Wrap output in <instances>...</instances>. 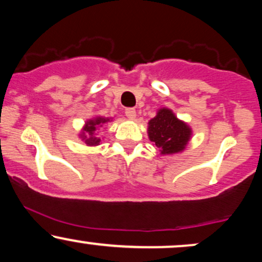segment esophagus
I'll list each match as a JSON object with an SVG mask.
<instances>
[{
    "instance_id": "obj_1",
    "label": "esophagus",
    "mask_w": 262,
    "mask_h": 262,
    "mask_svg": "<svg viewBox=\"0 0 262 262\" xmlns=\"http://www.w3.org/2000/svg\"><path fill=\"white\" fill-rule=\"evenodd\" d=\"M124 112H125V116H127L129 119H134L135 117H137V112H135L134 108H127Z\"/></svg>"
}]
</instances>
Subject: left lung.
Segmentation results:
<instances>
[{
	"label": "left lung",
	"mask_w": 262,
	"mask_h": 262,
	"mask_svg": "<svg viewBox=\"0 0 262 262\" xmlns=\"http://www.w3.org/2000/svg\"><path fill=\"white\" fill-rule=\"evenodd\" d=\"M148 135L161 155H172L185 150L192 137V129L177 118L170 108L162 107L149 121Z\"/></svg>",
	"instance_id": "left-lung-1"
}]
</instances>
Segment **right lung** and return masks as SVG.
<instances>
[{
	"mask_svg": "<svg viewBox=\"0 0 262 262\" xmlns=\"http://www.w3.org/2000/svg\"><path fill=\"white\" fill-rule=\"evenodd\" d=\"M108 122H112V118H106V117L101 116L93 117V118L85 122V125L81 129L79 138L82 141H85L86 145L89 146L100 145L101 138L97 137V130Z\"/></svg>",
	"mask_w": 262,
	"mask_h": 262,
	"instance_id": "add662e5",
	"label": "right lung"
}]
</instances>
